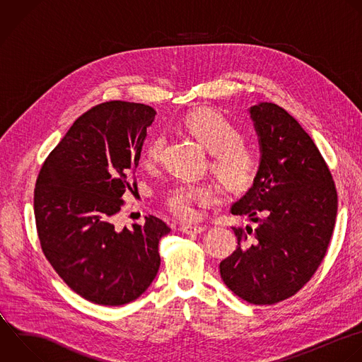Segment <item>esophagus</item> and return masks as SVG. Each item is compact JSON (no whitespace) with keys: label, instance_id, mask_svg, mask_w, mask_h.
<instances>
[{"label":"esophagus","instance_id":"1","mask_svg":"<svg viewBox=\"0 0 362 362\" xmlns=\"http://www.w3.org/2000/svg\"><path fill=\"white\" fill-rule=\"evenodd\" d=\"M205 226H197V225H182L181 226V232L187 233V235H198L205 232Z\"/></svg>","mask_w":362,"mask_h":362}]
</instances>
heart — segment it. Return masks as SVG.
<instances>
[{
  "instance_id": "1",
  "label": "heart",
  "mask_w": 362,
  "mask_h": 362,
  "mask_svg": "<svg viewBox=\"0 0 362 362\" xmlns=\"http://www.w3.org/2000/svg\"><path fill=\"white\" fill-rule=\"evenodd\" d=\"M185 127L212 153V170L230 188H243L255 178L259 158L256 151L242 141L240 130L226 117L211 109H197L185 117ZM165 137L156 136L144 148L143 160L156 165L163 156ZM215 191L205 184H177L171 187L164 201L168 209L182 219H194L197 202L212 204Z\"/></svg>"
}]
</instances>
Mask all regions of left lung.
<instances>
[{
	"mask_svg": "<svg viewBox=\"0 0 362 362\" xmlns=\"http://www.w3.org/2000/svg\"><path fill=\"white\" fill-rule=\"evenodd\" d=\"M260 160L253 185L232 205L257 223L233 228L236 250L221 262L225 284L252 304H274L297 293L325 256L337 191L311 137L277 105L249 110Z\"/></svg>",
	"mask_w": 362,
	"mask_h": 362,
	"instance_id": "8db88e82",
	"label": "left lung"
}]
</instances>
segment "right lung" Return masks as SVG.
Instances as JSON below:
<instances>
[{"label": "right lung", "instance_id": "right-lung-1", "mask_svg": "<svg viewBox=\"0 0 362 362\" xmlns=\"http://www.w3.org/2000/svg\"><path fill=\"white\" fill-rule=\"evenodd\" d=\"M156 115L141 103L95 106L72 124L37 180L42 250L64 281L96 304L136 300L160 267L158 243L171 230L161 219L150 215L123 229L113 223Z\"/></svg>", "mask_w": 362, "mask_h": 362}]
</instances>
